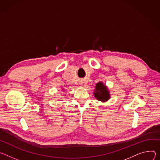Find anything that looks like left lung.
<instances>
[{"mask_svg":"<svg viewBox=\"0 0 160 160\" xmlns=\"http://www.w3.org/2000/svg\"><path fill=\"white\" fill-rule=\"evenodd\" d=\"M95 88L96 92L94 93V95L95 98H97L98 100L105 102L109 99V93L107 90V88H106V87L103 84L102 82L97 83Z\"/></svg>","mask_w":160,"mask_h":160,"instance_id":"1","label":"left lung"}]
</instances>
